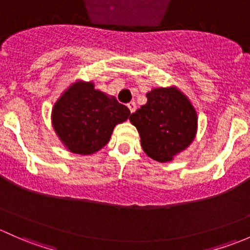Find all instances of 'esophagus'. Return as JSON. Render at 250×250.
<instances>
[{"mask_svg":"<svg viewBox=\"0 0 250 250\" xmlns=\"http://www.w3.org/2000/svg\"><path fill=\"white\" fill-rule=\"evenodd\" d=\"M127 107H128V109H130L131 113L135 112L136 108H137V106H136L135 102H130V104H127Z\"/></svg>","mask_w":250,"mask_h":250,"instance_id":"obj_1","label":"esophagus"}]
</instances>
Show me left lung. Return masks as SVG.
Wrapping results in <instances>:
<instances>
[{
  "label": "left lung",
  "mask_w": 250,
  "mask_h": 250,
  "mask_svg": "<svg viewBox=\"0 0 250 250\" xmlns=\"http://www.w3.org/2000/svg\"><path fill=\"white\" fill-rule=\"evenodd\" d=\"M146 104L132 113L144 153L167 163L190 146L197 130L196 110L177 87H158L146 94Z\"/></svg>",
  "instance_id": "obj_1"
}]
</instances>
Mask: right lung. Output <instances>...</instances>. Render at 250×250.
Masks as SVG:
<instances>
[{
  "mask_svg": "<svg viewBox=\"0 0 250 250\" xmlns=\"http://www.w3.org/2000/svg\"><path fill=\"white\" fill-rule=\"evenodd\" d=\"M130 117V109L114 97L95 90L94 84L77 82L54 104L51 120L55 132L69 151L96 153L109 141L115 125Z\"/></svg>",
  "mask_w": 250,
  "mask_h": 250,
  "instance_id": "obj_1",
  "label": "right lung"
}]
</instances>
